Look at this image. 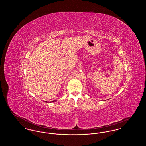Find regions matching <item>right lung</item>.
<instances>
[{
    "mask_svg": "<svg viewBox=\"0 0 146 146\" xmlns=\"http://www.w3.org/2000/svg\"><path fill=\"white\" fill-rule=\"evenodd\" d=\"M54 101H52V102H54ZM45 102H48V103L49 102H47V101H45Z\"/></svg>",
    "mask_w": 146,
    "mask_h": 146,
    "instance_id": "add662e5",
    "label": "right lung"
}]
</instances>
